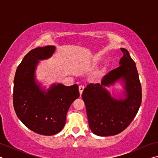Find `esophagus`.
Returning a JSON list of instances; mask_svg holds the SVG:
<instances>
[{
	"label": "esophagus",
	"mask_w": 158,
	"mask_h": 158,
	"mask_svg": "<svg viewBox=\"0 0 158 158\" xmlns=\"http://www.w3.org/2000/svg\"><path fill=\"white\" fill-rule=\"evenodd\" d=\"M84 85H79V93H80V95H81L83 91H84Z\"/></svg>",
	"instance_id": "obj_1"
}]
</instances>
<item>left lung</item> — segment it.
<instances>
[{
  "label": "left lung",
  "instance_id": "1",
  "mask_svg": "<svg viewBox=\"0 0 158 158\" xmlns=\"http://www.w3.org/2000/svg\"><path fill=\"white\" fill-rule=\"evenodd\" d=\"M121 50L123 56L120 66L104 77L101 84L88 85L81 95L90 130L101 137L123 131L135 118L141 103V86L135 63L127 49ZM116 82H121L124 90L118 99L106 89Z\"/></svg>",
  "mask_w": 158,
  "mask_h": 158
}]
</instances>
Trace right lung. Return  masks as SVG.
I'll use <instances>...</instances> for the list:
<instances>
[{
	"mask_svg": "<svg viewBox=\"0 0 158 158\" xmlns=\"http://www.w3.org/2000/svg\"><path fill=\"white\" fill-rule=\"evenodd\" d=\"M54 46L37 47L26 54L16 71L13 105L17 116L28 129L42 135L59 132L71 104L79 97L78 85L53 84L47 90L35 79L40 60L49 58Z\"/></svg>",
	"mask_w": 158,
	"mask_h": 158,
	"instance_id": "1",
	"label": "right lung"
}]
</instances>
